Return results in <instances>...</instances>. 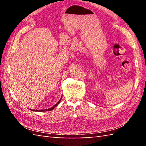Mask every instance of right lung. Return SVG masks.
<instances>
[{"label": "right lung", "mask_w": 146, "mask_h": 146, "mask_svg": "<svg viewBox=\"0 0 146 146\" xmlns=\"http://www.w3.org/2000/svg\"><path fill=\"white\" fill-rule=\"evenodd\" d=\"M61 99H62V98H60V100H58V102L55 105V106H53L52 108H49V109H48V110H32V111H39V112H42V111H51V110H53L54 108H55L56 106H57L59 103H60V100H61Z\"/></svg>", "instance_id": "obj_1"}]
</instances>
